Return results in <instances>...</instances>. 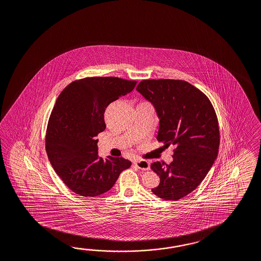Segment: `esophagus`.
I'll use <instances>...</instances> for the list:
<instances>
[{
    "label": "esophagus",
    "instance_id": "1",
    "mask_svg": "<svg viewBox=\"0 0 261 261\" xmlns=\"http://www.w3.org/2000/svg\"><path fill=\"white\" fill-rule=\"evenodd\" d=\"M137 168L142 170V171H148L150 169V163L147 161H137L134 162Z\"/></svg>",
    "mask_w": 261,
    "mask_h": 261
}]
</instances>
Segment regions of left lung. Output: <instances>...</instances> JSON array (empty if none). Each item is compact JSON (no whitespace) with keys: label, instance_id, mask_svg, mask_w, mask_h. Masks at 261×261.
Wrapping results in <instances>:
<instances>
[{"label":"left lung","instance_id":"1","mask_svg":"<svg viewBox=\"0 0 261 261\" xmlns=\"http://www.w3.org/2000/svg\"><path fill=\"white\" fill-rule=\"evenodd\" d=\"M137 91L155 107L160 120L158 141L176 146L170 164L151 165L161 179L152 192L165 200H178L201 184L217 160V115L204 94L185 81L145 80Z\"/></svg>","mask_w":261,"mask_h":261}]
</instances>
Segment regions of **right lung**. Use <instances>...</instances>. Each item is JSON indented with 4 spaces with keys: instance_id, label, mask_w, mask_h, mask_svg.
<instances>
[{
    "instance_id": "1",
    "label": "right lung",
    "mask_w": 261,
    "mask_h": 261,
    "mask_svg": "<svg viewBox=\"0 0 261 261\" xmlns=\"http://www.w3.org/2000/svg\"><path fill=\"white\" fill-rule=\"evenodd\" d=\"M136 85V81L120 77H85L71 83L58 97L47 124L45 149L57 175L77 195L106 193L131 166L123 158L99 156L96 137L106 129V107Z\"/></svg>"
}]
</instances>
